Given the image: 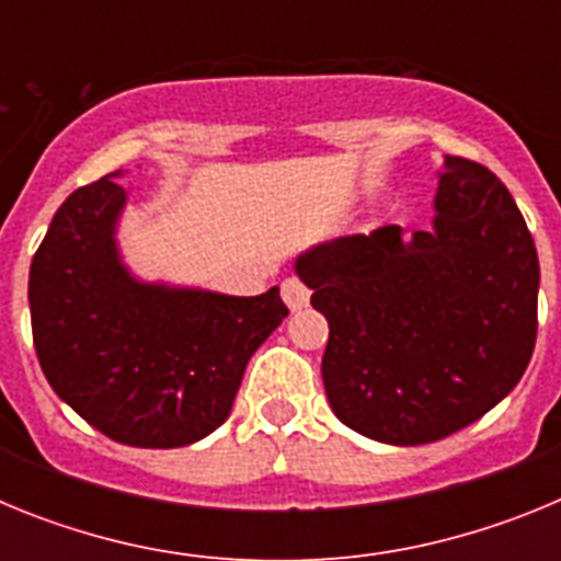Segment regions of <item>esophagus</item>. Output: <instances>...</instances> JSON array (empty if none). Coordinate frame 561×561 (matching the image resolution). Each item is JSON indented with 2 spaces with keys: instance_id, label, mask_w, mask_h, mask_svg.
<instances>
[{
  "instance_id": "1",
  "label": "esophagus",
  "mask_w": 561,
  "mask_h": 561,
  "mask_svg": "<svg viewBox=\"0 0 561 561\" xmlns=\"http://www.w3.org/2000/svg\"><path fill=\"white\" fill-rule=\"evenodd\" d=\"M280 297H284V304L289 306L291 311H300L309 306L311 289L300 280V277H286L284 284H280Z\"/></svg>"
}]
</instances>
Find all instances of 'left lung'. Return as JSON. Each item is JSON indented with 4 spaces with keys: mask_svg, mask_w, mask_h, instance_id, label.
I'll return each instance as SVG.
<instances>
[{
    "mask_svg": "<svg viewBox=\"0 0 561 561\" xmlns=\"http://www.w3.org/2000/svg\"><path fill=\"white\" fill-rule=\"evenodd\" d=\"M329 320L323 385L345 427L419 447L483 419L537 342L539 261L512 193L447 157L430 230L345 236L297 257Z\"/></svg>",
    "mask_w": 561,
    "mask_h": 561,
    "instance_id": "obj_1",
    "label": "left lung"
}]
</instances>
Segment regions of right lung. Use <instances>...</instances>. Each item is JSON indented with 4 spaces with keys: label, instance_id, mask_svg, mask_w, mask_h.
<instances>
[{
    "label": "right lung",
    "instance_id": "1",
    "mask_svg": "<svg viewBox=\"0 0 561 561\" xmlns=\"http://www.w3.org/2000/svg\"><path fill=\"white\" fill-rule=\"evenodd\" d=\"M117 176L78 187L53 216L30 264L33 345L49 388L106 438L187 447L225 424L247 362L289 309L277 286L230 297L128 275Z\"/></svg>",
    "mask_w": 561,
    "mask_h": 561
}]
</instances>
